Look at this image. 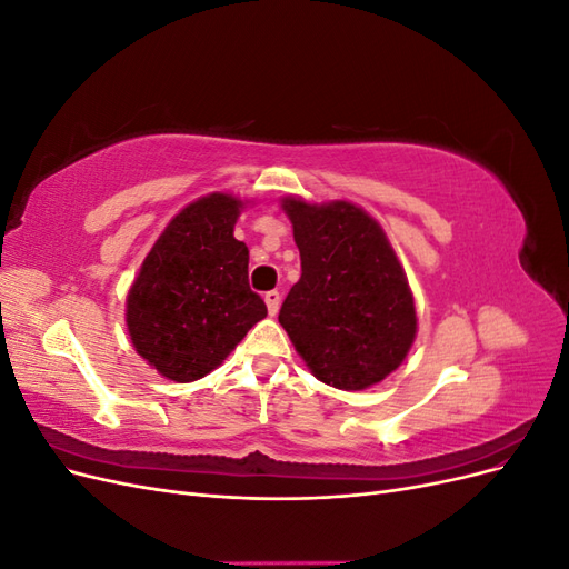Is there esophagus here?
I'll return each mask as SVG.
<instances>
[{"label": "esophagus", "mask_w": 569, "mask_h": 569, "mask_svg": "<svg viewBox=\"0 0 569 569\" xmlns=\"http://www.w3.org/2000/svg\"><path fill=\"white\" fill-rule=\"evenodd\" d=\"M266 306H268V313L274 316L280 311V291H266Z\"/></svg>", "instance_id": "obj_1"}]
</instances>
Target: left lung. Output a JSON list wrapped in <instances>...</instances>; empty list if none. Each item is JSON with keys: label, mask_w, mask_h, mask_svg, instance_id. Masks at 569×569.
I'll use <instances>...</instances> for the list:
<instances>
[{"label": "left lung", "mask_w": 569, "mask_h": 569, "mask_svg": "<svg viewBox=\"0 0 569 569\" xmlns=\"http://www.w3.org/2000/svg\"><path fill=\"white\" fill-rule=\"evenodd\" d=\"M280 203L301 253L280 325L320 382L343 391L380 385L418 335L416 299L387 232L347 199L289 194Z\"/></svg>", "instance_id": "1"}]
</instances>
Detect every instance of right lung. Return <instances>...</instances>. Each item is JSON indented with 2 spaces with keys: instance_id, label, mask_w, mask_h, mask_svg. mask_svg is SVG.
<instances>
[{
  "instance_id": "add662e5",
  "label": "right lung",
  "mask_w": 569,
  "mask_h": 569,
  "mask_svg": "<svg viewBox=\"0 0 569 569\" xmlns=\"http://www.w3.org/2000/svg\"><path fill=\"white\" fill-rule=\"evenodd\" d=\"M247 203L230 192L187 203L130 284V341L166 380H201L268 316L249 287V249L234 239V222Z\"/></svg>"
}]
</instances>
